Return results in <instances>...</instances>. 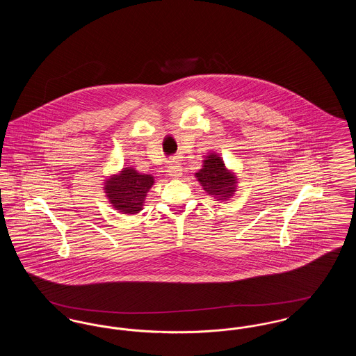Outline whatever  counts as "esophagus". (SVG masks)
Segmentation results:
<instances>
[{
	"mask_svg": "<svg viewBox=\"0 0 356 356\" xmlns=\"http://www.w3.org/2000/svg\"><path fill=\"white\" fill-rule=\"evenodd\" d=\"M168 175H170L172 179H179V177H181V175H183L181 165L177 164V163L170 164V167H168Z\"/></svg>",
	"mask_w": 356,
	"mask_h": 356,
	"instance_id": "esophagus-1",
	"label": "esophagus"
}]
</instances>
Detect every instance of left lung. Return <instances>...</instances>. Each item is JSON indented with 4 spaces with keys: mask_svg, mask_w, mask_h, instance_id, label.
<instances>
[{
    "mask_svg": "<svg viewBox=\"0 0 356 356\" xmlns=\"http://www.w3.org/2000/svg\"><path fill=\"white\" fill-rule=\"evenodd\" d=\"M195 177L205 193L216 202H227L236 193L238 186L236 170H229L219 153L209 151L204 154L202 168L195 173Z\"/></svg>",
    "mask_w": 356,
    "mask_h": 356,
    "instance_id": "obj_1",
    "label": "left lung"
}]
</instances>
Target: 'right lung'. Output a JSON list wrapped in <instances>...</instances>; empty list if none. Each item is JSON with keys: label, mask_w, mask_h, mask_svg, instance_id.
<instances>
[{"label": "right lung", "mask_w": 356, "mask_h": 356, "mask_svg": "<svg viewBox=\"0 0 356 356\" xmlns=\"http://www.w3.org/2000/svg\"><path fill=\"white\" fill-rule=\"evenodd\" d=\"M154 184V177L134 167H124L104 180V193L109 204L125 215L143 211L147 195Z\"/></svg>", "instance_id": "1"}]
</instances>
